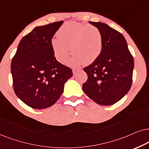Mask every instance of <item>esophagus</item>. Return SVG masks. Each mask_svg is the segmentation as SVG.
<instances>
[{"label":"esophagus","mask_w":149,"mask_h":149,"mask_svg":"<svg viewBox=\"0 0 149 149\" xmlns=\"http://www.w3.org/2000/svg\"><path fill=\"white\" fill-rule=\"evenodd\" d=\"M79 71V69H77V68H73L72 69V71H73V75H76L77 72Z\"/></svg>","instance_id":"34e87169"}]
</instances>
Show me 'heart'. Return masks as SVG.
Here are the masks:
<instances>
[{"label":"heart","instance_id":"1","mask_svg":"<svg viewBox=\"0 0 149 149\" xmlns=\"http://www.w3.org/2000/svg\"><path fill=\"white\" fill-rule=\"evenodd\" d=\"M58 37L51 40V46L56 60L66 63L70 54L71 65L83 62L90 64L97 60L102 53L104 41L102 32L97 27L88 24L68 22L61 26L57 32Z\"/></svg>","mask_w":149,"mask_h":149}]
</instances>
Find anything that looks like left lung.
<instances>
[{
    "mask_svg": "<svg viewBox=\"0 0 149 149\" xmlns=\"http://www.w3.org/2000/svg\"><path fill=\"white\" fill-rule=\"evenodd\" d=\"M89 23L102 32L104 45L97 59L83 69L88 79L82 90L97 104L110 106L130 91L134 61L121 33L105 23Z\"/></svg>",
    "mask_w": 149,
    "mask_h": 149,
    "instance_id": "obj_1",
    "label": "left lung"
}]
</instances>
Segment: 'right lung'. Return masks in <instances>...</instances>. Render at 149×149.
Wrapping results in <instances>:
<instances>
[{
  "label": "right lung",
  "instance_id": "right-lung-1",
  "mask_svg": "<svg viewBox=\"0 0 149 149\" xmlns=\"http://www.w3.org/2000/svg\"><path fill=\"white\" fill-rule=\"evenodd\" d=\"M63 21L35 27L19 41L11 61L13 86L17 97L34 109L56 103L72 70L56 61L51 40Z\"/></svg>",
  "mask_w": 149,
  "mask_h": 149
}]
</instances>
